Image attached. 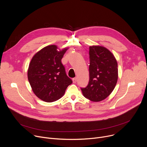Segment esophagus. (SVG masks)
<instances>
[{"label":"esophagus","instance_id":"esophagus-1","mask_svg":"<svg viewBox=\"0 0 147 147\" xmlns=\"http://www.w3.org/2000/svg\"><path fill=\"white\" fill-rule=\"evenodd\" d=\"M77 78H76V77H75V78H73V83H76V82H77Z\"/></svg>","mask_w":147,"mask_h":147}]
</instances>
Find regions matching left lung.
I'll list each match as a JSON object with an SVG mask.
<instances>
[{
  "label": "left lung",
  "instance_id": "8db88e82",
  "mask_svg": "<svg viewBox=\"0 0 147 147\" xmlns=\"http://www.w3.org/2000/svg\"><path fill=\"white\" fill-rule=\"evenodd\" d=\"M89 81L81 88L83 95L92 102H100L114 90L118 80V63L113 54L104 47H89Z\"/></svg>",
  "mask_w": 147,
  "mask_h": 147
}]
</instances>
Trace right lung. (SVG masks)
Listing matches in <instances>:
<instances>
[{"mask_svg": "<svg viewBox=\"0 0 147 147\" xmlns=\"http://www.w3.org/2000/svg\"><path fill=\"white\" fill-rule=\"evenodd\" d=\"M55 45H48L32 58L28 70V78L34 93L46 102H55L62 97L72 80L67 76L61 60L67 51H58Z\"/></svg>", "mask_w": 147, "mask_h": 147, "instance_id": "right-lung-1", "label": "right lung"}]
</instances>
